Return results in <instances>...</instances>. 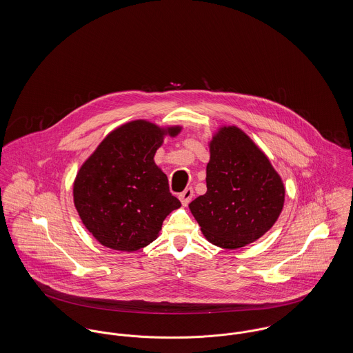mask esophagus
<instances>
[{
    "label": "esophagus",
    "instance_id": "obj_1",
    "mask_svg": "<svg viewBox=\"0 0 353 353\" xmlns=\"http://www.w3.org/2000/svg\"><path fill=\"white\" fill-rule=\"evenodd\" d=\"M193 189L192 188H187L183 193H180V196H179V199H180V201L184 204V205H187L189 204L190 201H192V199H193Z\"/></svg>",
    "mask_w": 353,
    "mask_h": 353
}]
</instances>
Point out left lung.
Wrapping results in <instances>:
<instances>
[{"label": "left lung", "mask_w": 353, "mask_h": 353, "mask_svg": "<svg viewBox=\"0 0 353 353\" xmlns=\"http://www.w3.org/2000/svg\"><path fill=\"white\" fill-rule=\"evenodd\" d=\"M208 145L207 193L189 209L210 244L243 248L277 221L284 183L267 154L236 125L220 126Z\"/></svg>", "instance_id": "1"}]
</instances>
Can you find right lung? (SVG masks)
<instances>
[{
  "label": "right lung",
  "instance_id": "right-lung-1",
  "mask_svg": "<svg viewBox=\"0 0 353 353\" xmlns=\"http://www.w3.org/2000/svg\"><path fill=\"white\" fill-rule=\"evenodd\" d=\"M181 125L133 120L112 130L80 166L73 203L85 228L106 248L136 252L153 243L166 216L181 207L154 163L166 136Z\"/></svg>",
  "mask_w": 353,
  "mask_h": 353
}]
</instances>
